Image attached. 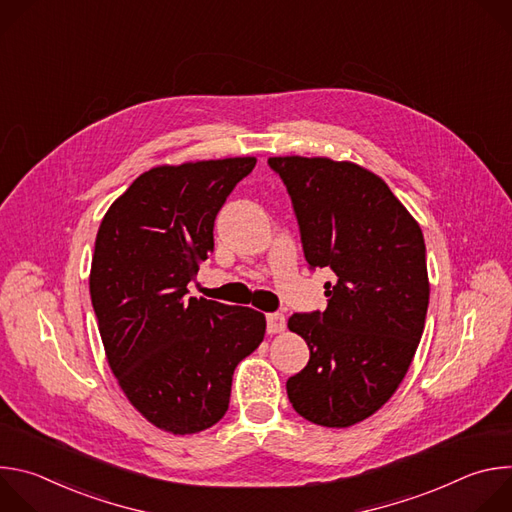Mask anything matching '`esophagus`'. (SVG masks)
I'll use <instances>...</instances> for the list:
<instances>
[{
    "mask_svg": "<svg viewBox=\"0 0 512 512\" xmlns=\"http://www.w3.org/2000/svg\"><path fill=\"white\" fill-rule=\"evenodd\" d=\"M285 330L283 314H267V334H279Z\"/></svg>",
    "mask_w": 512,
    "mask_h": 512,
    "instance_id": "1",
    "label": "esophagus"
}]
</instances>
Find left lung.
Returning <instances> with one entry per match:
<instances>
[{
	"label": "left lung",
	"instance_id": "1",
	"mask_svg": "<svg viewBox=\"0 0 512 512\" xmlns=\"http://www.w3.org/2000/svg\"><path fill=\"white\" fill-rule=\"evenodd\" d=\"M294 202L306 261L330 267L328 308L287 328L310 348L287 397L308 421L350 427L401 385L423 334L429 279L423 233L383 178L354 162L269 158Z\"/></svg>",
	"mask_w": 512,
	"mask_h": 512
}]
</instances>
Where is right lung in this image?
I'll return each instance as SVG.
<instances>
[{"label": "right lung", "instance_id": "right-lung-1", "mask_svg": "<svg viewBox=\"0 0 512 512\" xmlns=\"http://www.w3.org/2000/svg\"><path fill=\"white\" fill-rule=\"evenodd\" d=\"M255 158L158 166L105 212L89 289L109 367L152 425L198 433L229 409L233 373L265 336V316L186 298L214 251V218Z\"/></svg>", "mask_w": 512, "mask_h": 512}]
</instances>
